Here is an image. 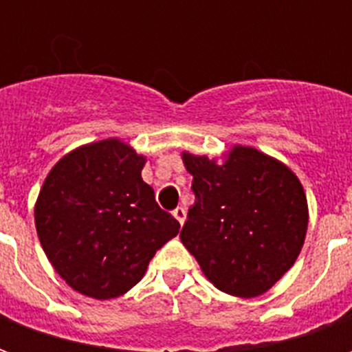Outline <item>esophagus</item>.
<instances>
[{
	"instance_id": "1",
	"label": "esophagus",
	"mask_w": 352,
	"mask_h": 352,
	"mask_svg": "<svg viewBox=\"0 0 352 352\" xmlns=\"http://www.w3.org/2000/svg\"><path fill=\"white\" fill-rule=\"evenodd\" d=\"M173 217L179 221V224H183V222L186 221V209H184V207H175V209H173Z\"/></svg>"
}]
</instances>
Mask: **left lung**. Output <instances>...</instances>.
<instances>
[{"label":"left lung","instance_id":"1","mask_svg":"<svg viewBox=\"0 0 352 352\" xmlns=\"http://www.w3.org/2000/svg\"><path fill=\"white\" fill-rule=\"evenodd\" d=\"M196 196L181 241L214 287L254 298L294 265L309 222L292 169L252 146L234 145L221 162L183 153Z\"/></svg>","mask_w":352,"mask_h":352}]
</instances>
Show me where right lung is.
Wrapping results in <instances>:
<instances>
[{
  "instance_id": "obj_1",
  "label": "right lung",
  "mask_w": 352,
  "mask_h": 352,
  "mask_svg": "<svg viewBox=\"0 0 352 352\" xmlns=\"http://www.w3.org/2000/svg\"><path fill=\"white\" fill-rule=\"evenodd\" d=\"M146 158L109 138L56 162L35 201V228L50 264L80 294L111 300L143 279L181 224L143 181Z\"/></svg>"
}]
</instances>
